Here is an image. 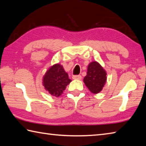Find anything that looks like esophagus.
<instances>
[{"instance_id":"obj_1","label":"esophagus","mask_w":146,"mask_h":146,"mask_svg":"<svg viewBox=\"0 0 146 146\" xmlns=\"http://www.w3.org/2000/svg\"><path fill=\"white\" fill-rule=\"evenodd\" d=\"M82 78V77L81 75H73L72 76V78L73 80H81Z\"/></svg>"}]
</instances>
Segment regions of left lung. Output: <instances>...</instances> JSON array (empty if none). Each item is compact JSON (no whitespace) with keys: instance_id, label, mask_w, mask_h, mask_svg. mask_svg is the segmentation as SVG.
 Here are the masks:
<instances>
[{"instance_id":"1","label":"left lung","mask_w":146,"mask_h":146,"mask_svg":"<svg viewBox=\"0 0 146 146\" xmlns=\"http://www.w3.org/2000/svg\"><path fill=\"white\" fill-rule=\"evenodd\" d=\"M106 71L97 61H93L88 66L86 75L83 79L85 85L93 94H98L103 89L107 81Z\"/></svg>"}]
</instances>
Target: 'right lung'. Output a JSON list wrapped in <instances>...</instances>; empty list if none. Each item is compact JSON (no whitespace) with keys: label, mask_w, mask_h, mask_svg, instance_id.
<instances>
[{"label":"right lung","mask_w":146,"mask_h":146,"mask_svg":"<svg viewBox=\"0 0 146 146\" xmlns=\"http://www.w3.org/2000/svg\"><path fill=\"white\" fill-rule=\"evenodd\" d=\"M71 82L68 73L60 64H55L46 71L43 76V85L51 95L59 97Z\"/></svg>","instance_id":"right-lung-1"}]
</instances>
